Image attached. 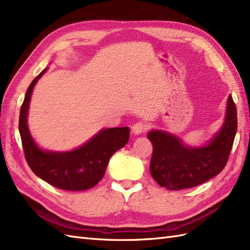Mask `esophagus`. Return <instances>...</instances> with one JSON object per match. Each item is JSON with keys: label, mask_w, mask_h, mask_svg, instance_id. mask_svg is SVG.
<instances>
[{"label": "esophagus", "mask_w": 250, "mask_h": 250, "mask_svg": "<svg viewBox=\"0 0 250 250\" xmlns=\"http://www.w3.org/2000/svg\"><path fill=\"white\" fill-rule=\"evenodd\" d=\"M147 129H148V126L146 123H144V122H137L132 126V132L135 135L145 132Z\"/></svg>", "instance_id": "1"}]
</instances>
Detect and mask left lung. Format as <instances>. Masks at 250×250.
Wrapping results in <instances>:
<instances>
[{
    "mask_svg": "<svg viewBox=\"0 0 250 250\" xmlns=\"http://www.w3.org/2000/svg\"><path fill=\"white\" fill-rule=\"evenodd\" d=\"M237 126V107L229 95L224 124L206 146L188 147L175 135L150 131L147 137L153 146L151 175L161 187L172 191L206 183L220 173L228 163Z\"/></svg>",
    "mask_w": 250,
    "mask_h": 250,
    "instance_id": "obj_1",
    "label": "left lung"
}]
</instances>
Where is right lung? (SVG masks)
Masks as SVG:
<instances>
[{
  "mask_svg": "<svg viewBox=\"0 0 250 250\" xmlns=\"http://www.w3.org/2000/svg\"><path fill=\"white\" fill-rule=\"evenodd\" d=\"M29 85L20 111L19 129L27 164L35 175L51 186L66 191H83L95 187L104 176L111 155L129 140V128L102 129L84 145L69 152H51L37 147L29 132L27 115L34 85L43 73Z\"/></svg>",
  "mask_w": 250,
  "mask_h": 250,
  "instance_id": "obj_1",
  "label": "right lung"
}]
</instances>
